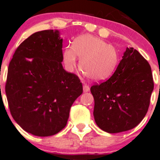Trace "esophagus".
I'll return each instance as SVG.
<instances>
[{
	"label": "esophagus",
	"instance_id": "esophagus-1",
	"mask_svg": "<svg viewBox=\"0 0 160 160\" xmlns=\"http://www.w3.org/2000/svg\"><path fill=\"white\" fill-rule=\"evenodd\" d=\"M82 89H83L84 92H87L89 91V86L86 83H84L83 86H82Z\"/></svg>",
	"mask_w": 160,
	"mask_h": 160
}]
</instances>
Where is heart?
<instances>
[{
    "instance_id": "obj_1",
    "label": "heart",
    "mask_w": 160,
    "mask_h": 160,
    "mask_svg": "<svg viewBox=\"0 0 160 160\" xmlns=\"http://www.w3.org/2000/svg\"><path fill=\"white\" fill-rule=\"evenodd\" d=\"M80 58V67L84 75L95 82L112 76L120 62V54L114 46L92 34H83L68 46L62 52V63L68 73L74 71Z\"/></svg>"
}]
</instances>
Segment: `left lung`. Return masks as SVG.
I'll return each instance as SVG.
<instances>
[{"mask_svg":"<svg viewBox=\"0 0 160 160\" xmlns=\"http://www.w3.org/2000/svg\"><path fill=\"white\" fill-rule=\"evenodd\" d=\"M153 90L149 63L136 49L127 47L113 74L90 89L97 126L108 133L135 128L148 112Z\"/></svg>","mask_w":160,"mask_h":160,"instance_id":"1","label":"left lung"}]
</instances>
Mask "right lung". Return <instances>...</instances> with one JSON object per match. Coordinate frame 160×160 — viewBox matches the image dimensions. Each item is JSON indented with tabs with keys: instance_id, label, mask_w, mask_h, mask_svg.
<instances>
[{
	"instance_id": "right-lung-1",
	"label": "right lung",
	"mask_w": 160,
	"mask_h": 160,
	"mask_svg": "<svg viewBox=\"0 0 160 160\" xmlns=\"http://www.w3.org/2000/svg\"><path fill=\"white\" fill-rule=\"evenodd\" d=\"M62 41L58 30L34 33L16 49L8 67L5 91L11 115L36 136L65 128L71 105L82 93L78 77L63 68Z\"/></svg>"
}]
</instances>
